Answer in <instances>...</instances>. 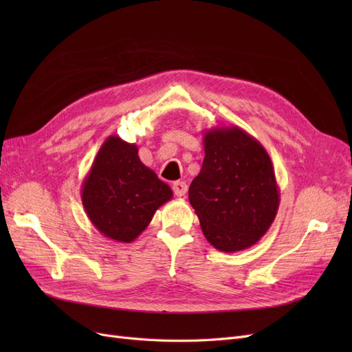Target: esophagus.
<instances>
[{
    "instance_id": "esophagus-1",
    "label": "esophagus",
    "mask_w": 352,
    "mask_h": 352,
    "mask_svg": "<svg viewBox=\"0 0 352 352\" xmlns=\"http://www.w3.org/2000/svg\"><path fill=\"white\" fill-rule=\"evenodd\" d=\"M173 192L179 198L185 197L186 192H188V185L185 182H182V180H177V182L173 184Z\"/></svg>"
}]
</instances>
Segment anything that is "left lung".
<instances>
[{
  "label": "left lung",
  "instance_id": "1",
  "mask_svg": "<svg viewBox=\"0 0 352 352\" xmlns=\"http://www.w3.org/2000/svg\"><path fill=\"white\" fill-rule=\"evenodd\" d=\"M204 162L189 186L202 233L219 251L258 242L278 214L280 194L265 148L238 126L204 131Z\"/></svg>",
  "mask_w": 352,
  "mask_h": 352
}]
</instances>
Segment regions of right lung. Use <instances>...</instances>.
Wrapping results in <instances>:
<instances>
[{
  "mask_svg": "<svg viewBox=\"0 0 352 352\" xmlns=\"http://www.w3.org/2000/svg\"><path fill=\"white\" fill-rule=\"evenodd\" d=\"M82 204L100 233L116 242H133L173 192L138 155V146L119 136L101 145L82 184Z\"/></svg>",
  "mask_w": 352,
  "mask_h": 352,
  "instance_id": "add662e5",
  "label": "right lung"
}]
</instances>
